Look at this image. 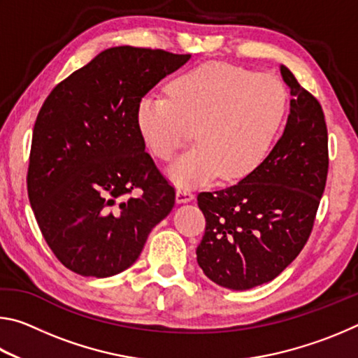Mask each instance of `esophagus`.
I'll return each mask as SVG.
<instances>
[{"instance_id": "1", "label": "esophagus", "mask_w": 358, "mask_h": 358, "mask_svg": "<svg viewBox=\"0 0 358 358\" xmlns=\"http://www.w3.org/2000/svg\"><path fill=\"white\" fill-rule=\"evenodd\" d=\"M194 199L192 192L187 189V187H178L177 189V202L178 203H186V202H191Z\"/></svg>"}]
</instances>
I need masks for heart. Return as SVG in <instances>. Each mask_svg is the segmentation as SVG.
<instances>
[{
  "label": "heart",
  "mask_w": 358,
  "mask_h": 358,
  "mask_svg": "<svg viewBox=\"0 0 358 358\" xmlns=\"http://www.w3.org/2000/svg\"><path fill=\"white\" fill-rule=\"evenodd\" d=\"M287 108L280 78L211 62L181 74L171 94L150 93L137 106V126L150 150L169 161L194 136L199 145L167 169L177 186L240 180L273 143Z\"/></svg>",
  "instance_id": "heart-1"
}]
</instances>
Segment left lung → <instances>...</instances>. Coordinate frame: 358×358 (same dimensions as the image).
<instances>
[{
  "label": "left lung",
  "instance_id": "left-lung-1",
  "mask_svg": "<svg viewBox=\"0 0 358 358\" xmlns=\"http://www.w3.org/2000/svg\"><path fill=\"white\" fill-rule=\"evenodd\" d=\"M281 76L292 99L273 150L237 185L197 196L207 221L197 264L227 289L275 280L299 256L325 189L329 136L322 107L286 66Z\"/></svg>",
  "mask_w": 358,
  "mask_h": 358
}]
</instances>
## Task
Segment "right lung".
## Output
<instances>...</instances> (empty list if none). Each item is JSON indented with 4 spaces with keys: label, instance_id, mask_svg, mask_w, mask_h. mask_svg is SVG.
<instances>
[{
    "label": "right lung",
    "instance_id": "right-lung-1",
    "mask_svg": "<svg viewBox=\"0 0 358 358\" xmlns=\"http://www.w3.org/2000/svg\"><path fill=\"white\" fill-rule=\"evenodd\" d=\"M189 58L107 48L42 104L28 197L47 245L74 273L107 278L129 268L172 211L175 189L145 151L136 113L143 96Z\"/></svg>",
    "mask_w": 358,
    "mask_h": 358
}]
</instances>
